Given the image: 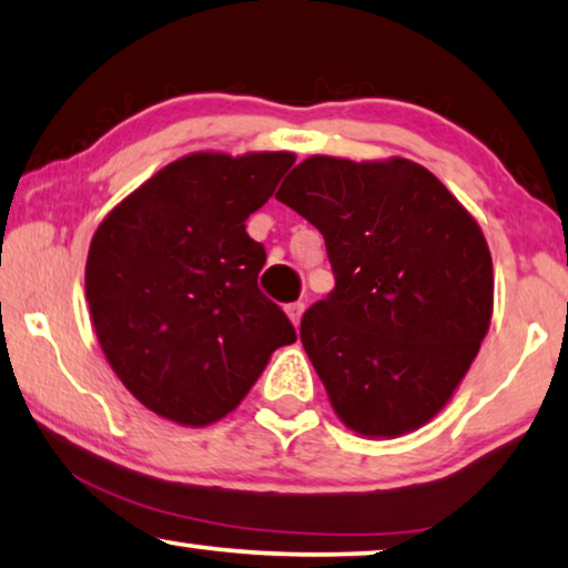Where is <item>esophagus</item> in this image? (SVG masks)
Returning a JSON list of instances; mask_svg holds the SVG:
<instances>
[{"instance_id": "34e87169", "label": "esophagus", "mask_w": 568, "mask_h": 568, "mask_svg": "<svg viewBox=\"0 0 568 568\" xmlns=\"http://www.w3.org/2000/svg\"><path fill=\"white\" fill-rule=\"evenodd\" d=\"M286 315H290V320L294 323V327L300 325V320H302V312H304V302H292V304H286Z\"/></svg>"}]
</instances>
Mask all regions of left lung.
<instances>
[{"label": "left lung", "instance_id": "1", "mask_svg": "<svg viewBox=\"0 0 568 568\" xmlns=\"http://www.w3.org/2000/svg\"><path fill=\"white\" fill-rule=\"evenodd\" d=\"M276 200L325 237L335 290L300 335L333 409L376 438L425 425L489 331L495 276L476 220L407 159L312 155Z\"/></svg>", "mask_w": 568, "mask_h": 568}]
</instances>
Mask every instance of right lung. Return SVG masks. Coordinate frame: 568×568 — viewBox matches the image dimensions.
Returning a JSON list of instances; mask_svg holds the SVG:
<instances>
[{
	"instance_id": "right-lung-1",
	"label": "right lung",
	"mask_w": 568,
	"mask_h": 568,
	"mask_svg": "<svg viewBox=\"0 0 568 568\" xmlns=\"http://www.w3.org/2000/svg\"><path fill=\"white\" fill-rule=\"evenodd\" d=\"M292 153H192L120 202L87 256V302L106 361L138 402L179 425L220 420L297 341L258 290L264 245L245 220Z\"/></svg>"
}]
</instances>
